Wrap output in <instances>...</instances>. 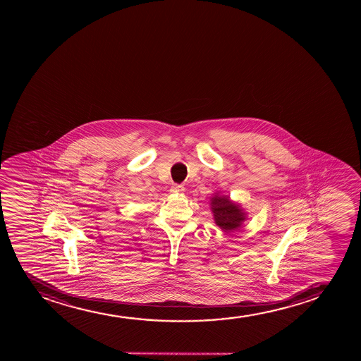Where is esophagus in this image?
Segmentation results:
<instances>
[{
    "label": "esophagus",
    "instance_id": "esophagus-1",
    "mask_svg": "<svg viewBox=\"0 0 361 361\" xmlns=\"http://www.w3.org/2000/svg\"><path fill=\"white\" fill-rule=\"evenodd\" d=\"M184 190H185V188H184L183 184H173L172 188H171L172 192H183Z\"/></svg>",
    "mask_w": 361,
    "mask_h": 361
}]
</instances>
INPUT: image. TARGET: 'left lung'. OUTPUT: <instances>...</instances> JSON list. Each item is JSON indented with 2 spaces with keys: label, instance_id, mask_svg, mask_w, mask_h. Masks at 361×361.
I'll list each match as a JSON object with an SVG mask.
<instances>
[{
  "label": "left lung",
  "instance_id": "8db88e82",
  "mask_svg": "<svg viewBox=\"0 0 361 361\" xmlns=\"http://www.w3.org/2000/svg\"><path fill=\"white\" fill-rule=\"evenodd\" d=\"M212 211L214 213L216 225L224 231L238 228L245 220L240 206L232 203L226 196H216L212 199Z\"/></svg>",
  "mask_w": 361,
  "mask_h": 361
}]
</instances>
